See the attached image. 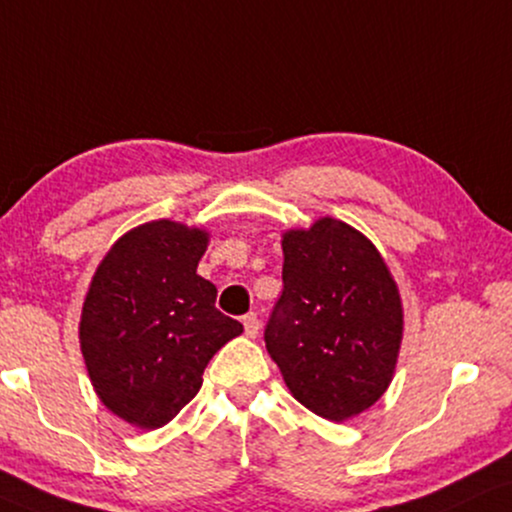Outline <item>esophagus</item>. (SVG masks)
I'll return each instance as SVG.
<instances>
[{"label":"esophagus","mask_w":512,"mask_h":512,"mask_svg":"<svg viewBox=\"0 0 512 512\" xmlns=\"http://www.w3.org/2000/svg\"><path fill=\"white\" fill-rule=\"evenodd\" d=\"M242 325H244L246 337H251V339L256 337L258 330H261V323H258V315L256 313H246L244 318H242Z\"/></svg>","instance_id":"1"}]
</instances>
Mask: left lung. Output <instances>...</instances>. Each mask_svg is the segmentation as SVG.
Instances as JSON below:
<instances>
[{
    "instance_id": "obj_1",
    "label": "left lung",
    "mask_w": 512,
    "mask_h": 512,
    "mask_svg": "<svg viewBox=\"0 0 512 512\" xmlns=\"http://www.w3.org/2000/svg\"><path fill=\"white\" fill-rule=\"evenodd\" d=\"M282 289L266 349L292 396L332 422L356 418L389 389L403 304L377 246L337 218L282 235Z\"/></svg>"
}]
</instances>
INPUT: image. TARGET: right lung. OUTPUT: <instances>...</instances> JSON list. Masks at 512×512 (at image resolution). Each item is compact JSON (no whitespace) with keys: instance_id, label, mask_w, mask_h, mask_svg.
<instances>
[{"instance_id":"1","label":"right lung","mask_w":512,"mask_h":512,"mask_svg":"<svg viewBox=\"0 0 512 512\" xmlns=\"http://www.w3.org/2000/svg\"><path fill=\"white\" fill-rule=\"evenodd\" d=\"M208 235L161 218L118 237L94 270L80 351L99 401L140 430H159L201 389L213 353L244 327L216 308L197 275Z\"/></svg>"}]
</instances>
